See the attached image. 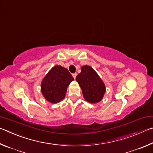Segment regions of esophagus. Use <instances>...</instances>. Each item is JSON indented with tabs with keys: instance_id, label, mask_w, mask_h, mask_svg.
Here are the masks:
<instances>
[{
	"instance_id": "esophagus-1",
	"label": "esophagus",
	"mask_w": 153,
	"mask_h": 153,
	"mask_svg": "<svg viewBox=\"0 0 153 153\" xmlns=\"http://www.w3.org/2000/svg\"><path fill=\"white\" fill-rule=\"evenodd\" d=\"M76 75H77V74H76V73H74V74H72V76H73V78H74V79H76Z\"/></svg>"
}]
</instances>
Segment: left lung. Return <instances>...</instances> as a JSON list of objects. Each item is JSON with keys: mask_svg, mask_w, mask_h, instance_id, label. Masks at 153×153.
<instances>
[{"mask_svg": "<svg viewBox=\"0 0 153 153\" xmlns=\"http://www.w3.org/2000/svg\"><path fill=\"white\" fill-rule=\"evenodd\" d=\"M76 80L81 88L85 100L88 102L95 103L102 100L105 86L91 66H82L81 72L77 75Z\"/></svg>", "mask_w": 153, "mask_h": 153, "instance_id": "8db88e82", "label": "left lung"}]
</instances>
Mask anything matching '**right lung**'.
I'll use <instances>...</instances> for the list:
<instances>
[{"mask_svg":"<svg viewBox=\"0 0 153 153\" xmlns=\"http://www.w3.org/2000/svg\"><path fill=\"white\" fill-rule=\"evenodd\" d=\"M73 80L68 69L61 66H54L42 82V95L50 103L60 102L65 97L67 87Z\"/></svg>","mask_w":153,"mask_h":153,"instance_id":"add662e5","label":"right lung"}]
</instances>
